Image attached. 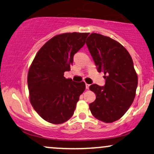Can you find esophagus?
<instances>
[{"instance_id": "esophagus-1", "label": "esophagus", "mask_w": 154, "mask_h": 154, "mask_svg": "<svg viewBox=\"0 0 154 154\" xmlns=\"http://www.w3.org/2000/svg\"><path fill=\"white\" fill-rule=\"evenodd\" d=\"M85 85H86V89H89V86H90V85H89V84H85Z\"/></svg>"}]
</instances>
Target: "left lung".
Here are the masks:
<instances>
[{
    "mask_svg": "<svg viewBox=\"0 0 154 154\" xmlns=\"http://www.w3.org/2000/svg\"><path fill=\"white\" fill-rule=\"evenodd\" d=\"M86 44L99 72H104V86L89 87L96 100L89 104L92 115L105 123L119 119L129 109L136 95L138 77L129 52L119 42L91 33Z\"/></svg>",
    "mask_w": 154,
    "mask_h": 154,
    "instance_id": "left-lung-1",
    "label": "left lung"
}]
</instances>
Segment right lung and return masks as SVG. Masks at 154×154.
<instances>
[{
	"instance_id": "right-lung-1",
	"label": "right lung",
	"mask_w": 154,
	"mask_h": 154,
	"mask_svg": "<svg viewBox=\"0 0 154 154\" xmlns=\"http://www.w3.org/2000/svg\"><path fill=\"white\" fill-rule=\"evenodd\" d=\"M89 32H67L48 40L36 54L29 69L28 85L32 107L50 123H64L72 116L84 82L66 79L75 53L84 46Z\"/></svg>"
}]
</instances>
